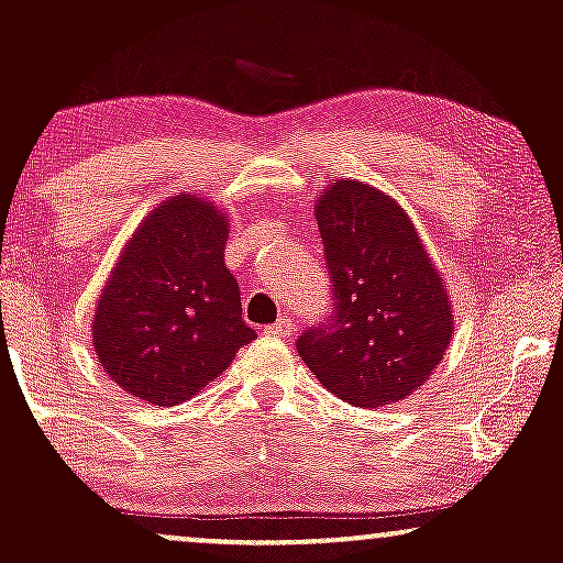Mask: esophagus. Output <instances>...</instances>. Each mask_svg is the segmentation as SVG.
Listing matches in <instances>:
<instances>
[{
    "label": "esophagus",
    "instance_id": "esophagus-1",
    "mask_svg": "<svg viewBox=\"0 0 563 563\" xmlns=\"http://www.w3.org/2000/svg\"><path fill=\"white\" fill-rule=\"evenodd\" d=\"M290 328H294V322H290L288 318H280L277 322H273V325H267V335H273V339H288L290 335Z\"/></svg>",
    "mask_w": 563,
    "mask_h": 563
}]
</instances>
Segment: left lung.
Listing matches in <instances>:
<instances>
[{"label":"left lung","instance_id":"1","mask_svg":"<svg viewBox=\"0 0 563 563\" xmlns=\"http://www.w3.org/2000/svg\"><path fill=\"white\" fill-rule=\"evenodd\" d=\"M314 211L333 303L296 352L349 405L399 402L426 384L452 339L442 277L397 200L376 187L333 179Z\"/></svg>","mask_w":563,"mask_h":563}]
</instances>
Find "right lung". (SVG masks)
Wrapping results in <instances>:
<instances>
[{"mask_svg":"<svg viewBox=\"0 0 563 563\" xmlns=\"http://www.w3.org/2000/svg\"><path fill=\"white\" fill-rule=\"evenodd\" d=\"M228 222L198 196L161 203L121 254L97 301V360L147 405H179L256 339L224 267Z\"/></svg>","mask_w":563,"mask_h":563,"instance_id":"add662e5","label":"right lung"}]
</instances>
